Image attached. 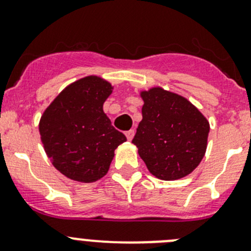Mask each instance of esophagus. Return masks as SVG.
<instances>
[{
	"mask_svg": "<svg viewBox=\"0 0 251 251\" xmlns=\"http://www.w3.org/2000/svg\"><path fill=\"white\" fill-rule=\"evenodd\" d=\"M125 135H126V137H127V140L131 141V140H132V138H133V136H135V131H133V130L126 131Z\"/></svg>",
	"mask_w": 251,
	"mask_h": 251,
	"instance_id": "obj_1",
	"label": "esophagus"
}]
</instances>
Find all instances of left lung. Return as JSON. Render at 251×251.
<instances>
[{
  "label": "left lung",
  "instance_id": "1",
  "mask_svg": "<svg viewBox=\"0 0 251 251\" xmlns=\"http://www.w3.org/2000/svg\"><path fill=\"white\" fill-rule=\"evenodd\" d=\"M142 121L132 143L149 173L164 181L187 176L201 164L210 125L188 100L161 87L142 91Z\"/></svg>",
  "mask_w": 251,
  "mask_h": 251
}]
</instances>
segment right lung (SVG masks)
I'll use <instances>...</instances> for the list:
<instances>
[{
  "label": "right lung",
  "mask_w": 251,
  "mask_h": 251,
  "mask_svg": "<svg viewBox=\"0 0 251 251\" xmlns=\"http://www.w3.org/2000/svg\"><path fill=\"white\" fill-rule=\"evenodd\" d=\"M113 86L86 76L70 83L44 111L39 130L53 166L74 181L95 182L109 170L114 151L126 141L103 111Z\"/></svg>",
  "instance_id": "add662e5"
}]
</instances>
